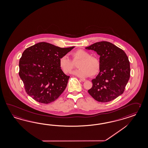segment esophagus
Here are the masks:
<instances>
[{
  "label": "esophagus",
  "instance_id": "obj_1",
  "mask_svg": "<svg viewBox=\"0 0 148 148\" xmlns=\"http://www.w3.org/2000/svg\"><path fill=\"white\" fill-rule=\"evenodd\" d=\"M80 81H81L82 82H85L86 81V79H80Z\"/></svg>",
  "mask_w": 148,
  "mask_h": 148
}]
</instances>
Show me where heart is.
<instances>
[{
    "mask_svg": "<svg viewBox=\"0 0 148 148\" xmlns=\"http://www.w3.org/2000/svg\"><path fill=\"white\" fill-rule=\"evenodd\" d=\"M73 62L69 58L64 56L59 59V66L65 74H69L74 69L73 62H79L77 65L79 69L75 71L73 74L79 77H87L89 76L96 75L99 72L101 63L98 58L91 56L87 51L79 49L71 53Z\"/></svg>",
    "mask_w": 148,
    "mask_h": 148,
    "instance_id": "obj_1",
    "label": "heart"
}]
</instances>
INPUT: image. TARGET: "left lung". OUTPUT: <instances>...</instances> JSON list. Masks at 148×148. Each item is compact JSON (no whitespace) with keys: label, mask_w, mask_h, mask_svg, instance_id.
Instances as JSON below:
<instances>
[{"label":"left lung","mask_w":148,"mask_h":148,"mask_svg":"<svg viewBox=\"0 0 148 148\" xmlns=\"http://www.w3.org/2000/svg\"><path fill=\"white\" fill-rule=\"evenodd\" d=\"M100 56L99 73L92 79L88 92L96 101L108 102L123 93L130 77V63L123 51L113 44L102 41L86 47Z\"/></svg>","instance_id":"8db88e82"}]
</instances>
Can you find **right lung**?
<instances>
[{"mask_svg": "<svg viewBox=\"0 0 148 148\" xmlns=\"http://www.w3.org/2000/svg\"><path fill=\"white\" fill-rule=\"evenodd\" d=\"M74 47L61 48L40 42L26 49L19 61L18 74L27 94L40 103L56 101L65 90L70 77L59 67V59Z\"/></svg>", "mask_w": 148, "mask_h": 148, "instance_id": "obj_1", "label": "right lung"}]
</instances>
